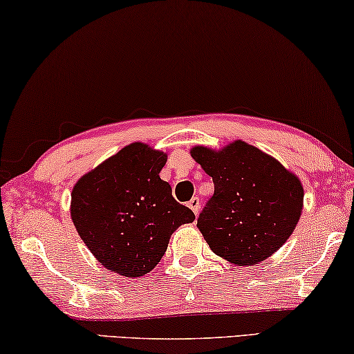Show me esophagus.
<instances>
[{
	"label": "esophagus",
	"instance_id": "esophagus-1",
	"mask_svg": "<svg viewBox=\"0 0 354 354\" xmlns=\"http://www.w3.org/2000/svg\"><path fill=\"white\" fill-rule=\"evenodd\" d=\"M187 207L191 208L195 214H198V211H200V198L198 197H194V198H191L187 202Z\"/></svg>",
	"mask_w": 354,
	"mask_h": 354
}]
</instances>
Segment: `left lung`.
Wrapping results in <instances>:
<instances>
[{"label": "left lung", "instance_id": "8db88e82", "mask_svg": "<svg viewBox=\"0 0 354 354\" xmlns=\"http://www.w3.org/2000/svg\"><path fill=\"white\" fill-rule=\"evenodd\" d=\"M191 154L214 183L197 227L216 254L254 266L286 243L304 203V187L292 173L245 141L223 151L197 146Z\"/></svg>", "mask_w": 354, "mask_h": 354}]
</instances>
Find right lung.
I'll return each mask as SVG.
<instances>
[{
	"instance_id": "add662e5",
	"label": "right lung",
	"mask_w": 354,
	"mask_h": 354,
	"mask_svg": "<svg viewBox=\"0 0 354 354\" xmlns=\"http://www.w3.org/2000/svg\"><path fill=\"white\" fill-rule=\"evenodd\" d=\"M167 156L143 143L125 146L76 183L71 218L102 266L143 277L165 254L173 232L195 214L160 179Z\"/></svg>"
}]
</instances>
